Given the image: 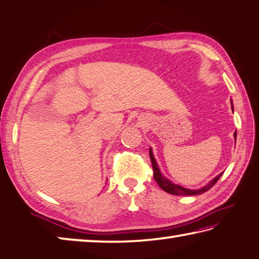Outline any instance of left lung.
I'll return each mask as SVG.
<instances>
[{"label":"left lung","mask_w":259,"mask_h":259,"mask_svg":"<svg viewBox=\"0 0 259 259\" xmlns=\"http://www.w3.org/2000/svg\"><path fill=\"white\" fill-rule=\"evenodd\" d=\"M233 109V107H232ZM234 138L237 139V133H234ZM149 157H150V161H152V165H153V172H154V179L155 181L157 182V185L159 186L162 190H164L165 192H168V194L171 195H176V196H196V195H200V194H204L207 190H209L211 187H213L216 182L219 181V179L222 176V173L219 175L216 178H214L213 180H211L208 185H206L205 187L200 188L198 190H190V189H186V188L180 187L178 185H175V183H172L171 181H168L167 179L164 178L162 176V173L159 172L158 170V166L156 164V161H155V158L153 156V153H152V149H149Z\"/></svg>","instance_id":"8db88e82"}]
</instances>
